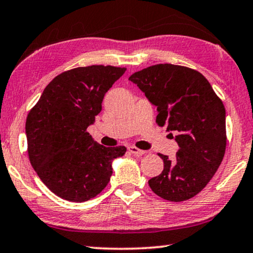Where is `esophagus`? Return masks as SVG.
I'll return each mask as SVG.
<instances>
[{
  "instance_id": "34e87169",
  "label": "esophagus",
  "mask_w": 253,
  "mask_h": 253,
  "mask_svg": "<svg viewBox=\"0 0 253 253\" xmlns=\"http://www.w3.org/2000/svg\"><path fill=\"white\" fill-rule=\"evenodd\" d=\"M128 151H129L130 153H133L134 156H137V157H139V156H143V154H145V151L139 150V149H137V148H136V146H134V145L128 146Z\"/></svg>"
}]
</instances>
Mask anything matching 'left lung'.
Returning a JSON list of instances; mask_svg holds the SVG:
<instances>
[{"label":"left lung","mask_w":253,"mask_h":253,"mask_svg":"<svg viewBox=\"0 0 253 253\" xmlns=\"http://www.w3.org/2000/svg\"><path fill=\"white\" fill-rule=\"evenodd\" d=\"M129 81L156 105L157 124L175 133L179 146L174 160L159 153L164 170L149 180L151 190L174 202L195 197L223 161L227 142L223 101L202 74L184 66L154 65Z\"/></svg>","instance_id":"obj_1"}]
</instances>
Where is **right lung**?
Listing matches in <instances>:
<instances>
[{
  "label": "right lung",
  "mask_w": 253,
  "mask_h": 253,
  "mask_svg": "<svg viewBox=\"0 0 253 253\" xmlns=\"http://www.w3.org/2000/svg\"><path fill=\"white\" fill-rule=\"evenodd\" d=\"M114 66L78 67L50 82L26 120L28 157L41 180L67 201L84 202L108 185L112 160L125 146L105 148L87 127L102 110L109 88L125 74Z\"/></svg>",
  "instance_id": "add662e5"
}]
</instances>
